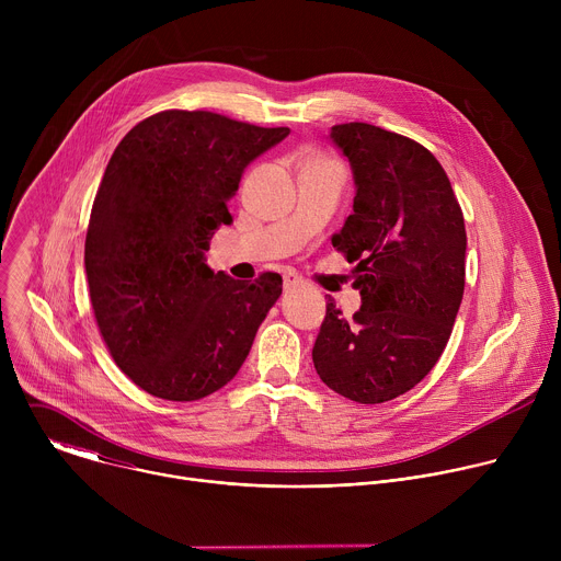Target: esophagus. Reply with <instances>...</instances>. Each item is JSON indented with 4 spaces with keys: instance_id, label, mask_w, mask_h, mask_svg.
Segmentation results:
<instances>
[{
    "instance_id": "esophagus-1",
    "label": "esophagus",
    "mask_w": 561,
    "mask_h": 561,
    "mask_svg": "<svg viewBox=\"0 0 561 561\" xmlns=\"http://www.w3.org/2000/svg\"><path fill=\"white\" fill-rule=\"evenodd\" d=\"M301 284H304V279H301L297 273H286V275H284V288H286V290L297 288V286H301Z\"/></svg>"
}]
</instances>
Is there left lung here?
I'll list each match as a JSON object with an SVG mask.
<instances>
[{"label": "left lung", "mask_w": 561, "mask_h": 561, "mask_svg": "<svg viewBox=\"0 0 561 561\" xmlns=\"http://www.w3.org/2000/svg\"><path fill=\"white\" fill-rule=\"evenodd\" d=\"M331 137L357 186L333 247L357 264L362 308L348 319L329 297L312 364L346 399L381 404L420 383L448 344L466 277L463 213L420 141L364 122Z\"/></svg>", "instance_id": "8db88e82"}]
</instances>
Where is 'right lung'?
Instances as JSON below:
<instances>
[{
    "instance_id": "1",
    "label": "right lung",
    "mask_w": 561,
    "mask_h": 561,
    "mask_svg": "<svg viewBox=\"0 0 561 561\" xmlns=\"http://www.w3.org/2000/svg\"><path fill=\"white\" fill-rule=\"evenodd\" d=\"M290 128L210 111H162L117 144L98 188L84 264L100 335L141 390L195 402L242 368L282 277L237 282L204 255L228 199Z\"/></svg>"
}]
</instances>
